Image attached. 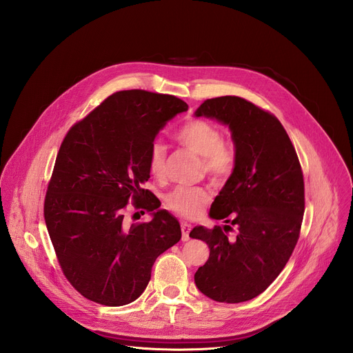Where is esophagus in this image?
Segmentation results:
<instances>
[{
  "instance_id": "obj_1",
  "label": "esophagus",
  "mask_w": 353,
  "mask_h": 353,
  "mask_svg": "<svg viewBox=\"0 0 353 353\" xmlns=\"http://www.w3.org/2000/svg\"><path fill=\"white\" fill-rule=\"evenodd\" d=\"M180 226H181V233H183V237H181V240H183V241H187V240L190 239V230H191V225L183 221V222L180 223Z\"/></svg>"
}]
</instances>
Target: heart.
<instances>
[{
  "mask_svg": "<svg viewBox=\"0 0 353 353\" xmlns=\"http://www.w3.org/2000/svg\"><path fill=\"white\" fill-rule=\"evenodd\" d=\"M174 137L179 143L204 158V169L211 177L226 180L234 172L239 159L237 145L233 139L223 138L222 130L215 123L204 119L188 120L176 131ZM148 166L157 177L165 174L166 146L162 142H154L149 146ZM165 201L170 211L194 219L211 201V192L204 187L180 185L169 192Z\"/></svg>",
  "mask_w": 353,
  "mask_h": 353,
  "instance_id": "b5f03b06",
  "label": "heart"
}]
</instances>
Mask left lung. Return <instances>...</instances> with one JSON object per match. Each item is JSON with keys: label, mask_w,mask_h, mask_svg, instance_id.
<instances>
[{"label": "left lung", "mask_w": 353, "mask_h": 353, "mask_svg": "<svg viewBox=\"0 0 353 353\" xmlns=\"http://www.w3.org/2000/svg\"><path fill=\"white\" fill-rule=\"evenodd\" d=\"M195 116L228 124L239 159L210 211L211 218L236 226V236L228 237L229 225L190 232L210 247L194 281L221 303H240L263 293L293 253L305 214L303 172L281 121L248 100L207 99Z\"/></svg>", "instance_id": "8db88e82"}]
</instances>
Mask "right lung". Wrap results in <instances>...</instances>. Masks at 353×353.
<instances>
[{"instance_id": "right-lung-1", "label": "right lung", "mask_w": 353, "mask_h": 353, "mask_svg": "<svg viewBox=\"0 0 353 353\" xmlns=\"http://www.w3.org/2000/svg\"><path fill=\"white\" fill-rule=\"evenodd\" d=\"M187 109L173 94L114 92L61 142L44 221L63 274L94 303L116 307L138 299L155 260L181 239L169 212L130 223L127 210L130 201L146 212L161 207L157 195L142 188L150 172L149 146L166 121Z\"/></svg>"}]
</instances>
